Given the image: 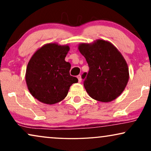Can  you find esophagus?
Wrapping results in <instances>:
<instances>
[{
	"mask_svg": "<svg viewBox=\"0 0 151 151\" xmlns=\"http://www.w3.org/2000/svg\"><path fill=\"white\" fill-rule=\"evenodd\" d=\"M77 78L78 79V82H81V81H82V78H81V76L80 75H78V76H77Z\"/></svg>",
	"mask_w": 151,
	"mask_h": 151,
	"instance_id": "34e87169",
	"label": "esophagus"
}]
</instances>
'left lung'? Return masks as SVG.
<instances>
[{
	"instance_id": "left-lung-1",
	"label": "left lung",
	"mask_w": 151,
	"mask_h": 151,
	"mask_svg": "<svg viewBox=\"0 0 151 151\" xmlns=\"http://www.w3.org/2000/svg\"><path fill=\"white\" fill-rule=\"evenodd\" d=\"M80 52L85 57L88 68L84 73V88L93 99L111 102L120 95L129 81V68L119 51L107 41L81 44Z\"/></svg>"
}]
</instances>
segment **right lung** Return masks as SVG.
Masks as SVG:
<instances>
[{
  "label": "right lung",
  "instance_id": "add662e5",
  "mask_svg": "<svg viewBox=\"0 0 151 151\" xmlns=\"http://www.w3.org/2000/svg\"><path fill=\"white\" fill-rule=\"evenodd\" d=\"M67 45H45L33 55L26 70L27 85L31 94L42 103L53 104L67 96L70 86L78 82L70 75L71 65L65 60Z\"/></svg>",
  "mask_w": 151,
  "mask_h": 151
}]
</instances>
